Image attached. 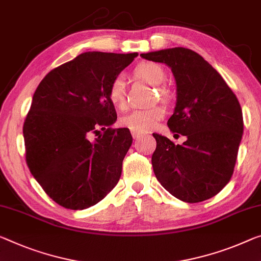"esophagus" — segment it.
Segmentation results:
<instances>
[{"label": "esophagus", "mask_w": 261, "mask_h": 261, "mask_svg": "<svg viewBox=\"0 0 261 261\" xmlns=\"http://www.w3.org/2000/svg\"><path fill=\"white\" fill-rule=\"evenodd\" d=\"M132 135H133V138H134L135 140H139V139H141L142 136H144V133H140V132L132 130Z\"/></svg>", "instance_id": "1"}]
</instances>
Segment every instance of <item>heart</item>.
Returning a JSON list of instances; mask_svg holds the SVG:
<instances>
[{
  "instance_id": "1",
  "label": "heart",
  "mask_w": 261,
  "mask_h": 261,
  "mask_svg": "<svg viewBox=\"0 0 261 261\" xmlns=\"http://www.w3.org/2000/svg\"><path fill=\"white\" fill-rule=\"evenodd\" d=\"M133 73L138 79H141L153 86L162 85L167 78L166 71L163 70L162 66L149 62L138 64ZM158 92L160 97L164 100L170 98L169 91L164 87H159ZM108 100L118 110H125L126 108V90L125 82L122 78H117L112 82L110 89H108ZM164 114H166V112L160 106L148 108V110H138L122 117L120 119V123L123 127L129 128L130 130L144 133V132L154 129L158 122L164 117Z\"/></svg>"
}]
</instances>
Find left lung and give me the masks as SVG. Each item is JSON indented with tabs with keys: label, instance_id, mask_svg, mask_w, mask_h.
<instances>
[{
	"label": "left lung",
	"instance_id": "1",
	"mask_svg": "<svg viewBox=\"0 0 261 261\" xmlns=\"http://www.w3.org/2000/svg\"><path fill=\"white\" fill-rule=\"evenodd\" d=\"M171 67L177 85L175 112L168 120L172 133L187 136L175 144L153 134L154 174L164 189L187 203L217 195L231 179L242 140L243 112L236 94L197 52L172 47L140 55Z\"/></svg>",
	"mask_w": 261,
	"mask_h": 261
}]
</instances>
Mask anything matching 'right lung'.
<instances>
[{
  "label": "right lung",
  "instance_id": "add662e5",
  "mask_svg": "<svg viewBox=\"0 0 261 261\" xmlns=\"http://www.w3.org/2000/svg\"><path fill=\"white\" fill-rule=\"evenodd\" d=\"M136 56L85 52L39 83L23 125L25 160L61 206L87 209L119 182L133 138L128 128L111 127L117 112L108 89Z\"/></svg>",
  "mask_w": 261,
  "mask_h": 261
}]
</instances>
